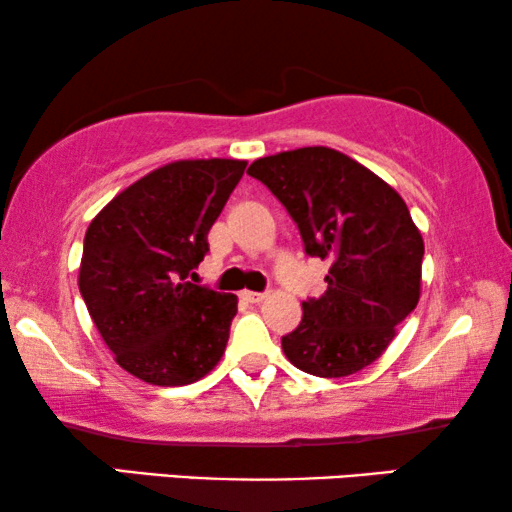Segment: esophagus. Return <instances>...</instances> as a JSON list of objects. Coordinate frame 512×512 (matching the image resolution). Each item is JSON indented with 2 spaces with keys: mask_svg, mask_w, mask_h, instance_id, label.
Instances as JSON below:
<instances>
[{
  "mask_svg": "<svg viewBox=\"0 0 512 512\" xmlns=\"http://www.w3.org/2000/svg\"><path fill=\"white\" fill-rule=\"evenodd\" d=\"M240 298L247 300V303H263L268 296H265V293H256V291H242Z\"/></svg>",
  "mask_w": 512,
  "mask_h": 512,
  "instance_id": "1",
  "label": "esophagus"
}]
</instances>
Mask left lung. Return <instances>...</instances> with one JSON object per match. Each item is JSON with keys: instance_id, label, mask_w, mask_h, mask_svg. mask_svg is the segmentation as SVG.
Returning <instances> with one entry per match:
<instances>
[{"instance_id": "left-lung-1", "label": "left lung", "mask_w": 512, "mask_h": 512, "mask_svg": "<svg viewBox=\"0 0 512 512\" xmlns=\"http://www.w3.org/2000/svg\"><path fill=\"white\" fill-rule=\"evenodd\" d=\"M247 172L296 221L305 254L331 261L324 296L307 298L303 321L282 338L286 359L317 377L359 373L417 307L424 240L408 205L368 167L326 146L258 158Z\"/></svg>"}]
</instances>
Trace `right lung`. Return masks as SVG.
<instances>
[{
	"label": "right lung",
	"mask_w": 512,
	"mask_h": 512,
	"mask_svg": "<svg viewBox=\"0 0 512 512\" xmlns=\"http://www.w3.org/2000/svg\"><path fill=\"white\" fill-rule=\"evenodd\" d=\"M244 167L228 158L177 160L125 188L90 221L79 291L118 366L139 380L191 384L226 352L237 296L190 279Z\"/></svg>",
	"instance_id": "1"
}]
</instances>
